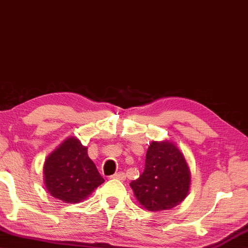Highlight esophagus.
I'll return each instance as SVG.
<instances>
[{"instance_id": "esophagus-1", "label": "esophagus", "mask_w": 248, "mask_h": 248, "mask_svg": "<svg viewBox=\"0 0 248 248\" xmlns=\"http://www.w3.org/2000/svg\"><path fill=\"white\" fill-rule=\"evenodd\" d=\"M112 179H116V180H120V181H124L125 180V174L124 172H118L116 174H113Z\"/></svg>"}]
</instances>
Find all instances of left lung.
Segmentation results:
<instances>
[{
  "label": "left lung",
  "mask_w": 248,
  "mask_h": 248,
  "mask_svg": "<svg viewBox=\"0 0 248 248\" xmlns=\"http://www.w3.org/2000/svg\"><path fill=\"white\" fill-rule=\"evenodd\" d=\"M191 173L186 157L170 140L152 141L145 170L130 186L136 199L149 211L170 210L186 198Z\"/></svg>",
  "instance_id": "8db88e82"
}]
</instances>
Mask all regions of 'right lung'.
<instances>
[{
    "label": "right lung",
    "instance_id": "right-lung-1",
    "mask_svg": "<svg viewBox=\"0 0 248 248\" xmlns=\"http://www.w3.org/2000/svg\"><path fill=\"white\" fill-rule=\"evenodd\" d=\"M46 189L58 200L78 203L104 182L95 164L89 157L88 147L76 137L65 139L48 155L44 165Z\"/></svg>",
    "mask_w": 248,
    "mask_h": 248
}]
</instances>
